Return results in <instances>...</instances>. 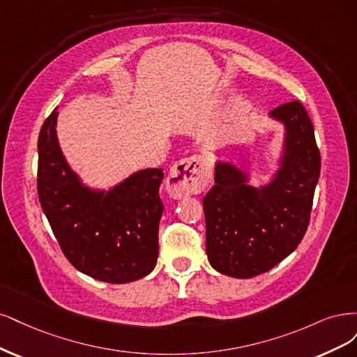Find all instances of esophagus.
I'll use <instances>...</instances> for the list:
<instances>
[{
  "instance_id": "34e87169",
  "label": "esophagus",
  "mask_w": 357,
  "mask_h": 357,
  "mask_svg": "<svg viewBox=\"0 0 357 357\" xmlns=\"http://www.w3.org/2000/svg\"><path fill=\"white\" fill-rule=\"evenodd\" d=\"M212 179L211 165L202 155L179 160L172 166L166 187L174 199H183L192 194H200Z\"/></svg>"
}]
</instances>
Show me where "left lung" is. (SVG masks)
<instances>
[{
	"instance_id": "8db88e82",
	"label": "left lung",
	"mask_w": 357,
	"mask_h": 357,
	"mask_svg": "<svg viewBox=\"0 0 357 357\" xmlns=\"http://www.w3.org/2000/svg\"><path fill=\"white\" fill-rule=\"evenodd\" d=\"M283 124V151L273 179L249 185V174L215 163V185L203 199L206 254L211 266L236 279L271 270L301 243L320 175L314 128L301 102L274 108Z\"/></svg>"
}]
</instances>
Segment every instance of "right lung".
Masks as SVG:
<instances>
[{"label":"right lung","instance_id":"1","mask_svg":"<svg viewBox=\"0 0 357 357\" xmlns=\"http://www.w3.org/2000/svg\"><path fill=\"white\" fill-rule=\"evenodd\" d=\"M57 111L38 136V197L63 255L90 278L129 283L145 278L158 257L163 169H142L108 191L82 182L56 135Z\"/></svg>","mask_w":357,"mask_h":357}]
</instances>
